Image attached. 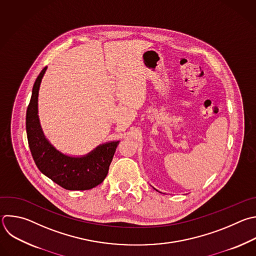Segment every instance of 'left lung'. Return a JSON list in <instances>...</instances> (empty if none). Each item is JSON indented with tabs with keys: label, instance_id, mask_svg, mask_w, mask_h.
I'll return each mask as SVG.
<instances>
[{
	"label": "left lung",
	"instance_id": "8db88e82",
	"mask_svg": "<svg viewBox=\"0 0 256 256\" xmlns=\"http://www.w3.org/2000/svg\"><path fill=\"white\" fill-rule=\"evenodd\" d=\"M156 191H158V190H156Z\"/></svg>",
	"mask_w": 256,
	"mask_h": 256
}]
</instances>
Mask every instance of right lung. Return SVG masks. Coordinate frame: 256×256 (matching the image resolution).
Returning <instances> with one entry per match:
<instances>
[{
  "mask_svg": "<svg viewBox=\"0 0 256 256\" xmlns=\"http://www.w3.org/2000/svg\"><path fill=\"white\" fill-rule=\"evenodd\" d=\"M47 66L38 75L26 114L29 148L40 172L66 190H90L106 179L120 140L102 144L88 154L71 156L62 154L46 138L38 116V94Z\"/></svg>",
  "mask_w": 256,
  "mask_h": 256,
  "instance_id": "obj_1",
  "label": "right lung"
}]
</instances>
